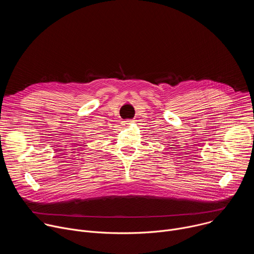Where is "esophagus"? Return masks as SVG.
<instances>
[{"mask_svg": "<svg viewBox=\"0 0 254 254\" xmlns=\"http://www.w3.org/2000/svg\"><path fill=\"white\" fill-rule=\"evenodd\" d=\"M132 121H123L122 122V126H124L125 127H128L130 125H132Z\"/></svg>", "mask_w": 254, "mask_h": 254, "instance_id": "esophagus-1", "label": "esophagus"}]
</instances>
